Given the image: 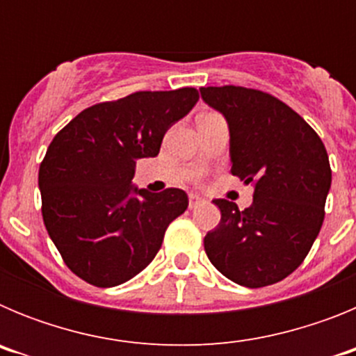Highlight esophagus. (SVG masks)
<instances>
[{"label": "esophagus", "instance_id": "1", "mask_svg": "<svg viewBox=\"0 0 356 356\" xmlns=\"http://www.w3.org/2000/svg\"><path fill=\"white\" fill-rule=\"evenodd\" d=\"M201 203H205L203 197L197 196V194H188V209H196V207L201 205Z\"/></svg>", "mask_w": 356, "mask_h": 356}]
</instances>
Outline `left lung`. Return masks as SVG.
Instances as JSON below:
<instances>
[{"mask_svg":"<svg viewBox=\"0 0 356 356\" xmlns=\"http://www.w3.org/2000/svg\"><path fill=\"white\" fill-rule=\"evenodd\" d=\"M229 130L232 175L253 184V203L213 200L221 222L205 235L217 271L238 285L266 287L296 271L325 219L332 185L326 147L291 106L246 87H201Z\"/></svg>","mask_w":356,"mask_h":356,"instance_id":"1","label":"left lung"}]
</instances>
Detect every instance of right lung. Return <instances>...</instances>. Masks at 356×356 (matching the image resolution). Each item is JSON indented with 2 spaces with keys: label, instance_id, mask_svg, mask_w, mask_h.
I'll use <instances>...</instances> for the list:
<instances>
[{
  "label": "right lung",
  "instance_id": "1",
  "mask_svg": "<svg viewBox=\"0 0 356 356\" xmlns=\"http://www.w3.org/2000/svg\"><path fill=\"white\" fill-rule=\"evenodd\" d=\"M197 99L193 87L134 92L85 108L51 140L39 169L42 219L87 284L115 287L139 275L187 210L181 188L155 194L131 180L137 160L159 155L165 131Z\"/></svg>",
  "mask_w": 356,
  "mask_h": 356
}]
</instances>
